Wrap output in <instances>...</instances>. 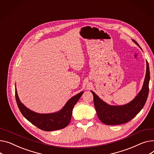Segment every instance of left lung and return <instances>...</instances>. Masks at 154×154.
I'll list each match as a JSON object with an SVG mask.
<instances>
[{
    "instance_id": "left-lung-1",
    "label": "left lung",
    "mask_w": 154,
    "mask_h": 154,
    "mask_svg": "<svg viewBox=\"0 0 154 154\" xmlns=\"http://www.w3.org/2000/svg\"><path fill=\"white\" fill-rule=\"evenodd\" d=\"M134 42L139 46L136 42ZM149 80L150 70L149 63L147 62L146 75L141 91L131 102L123 106L108 105L91 91L94 95L95 108L99 119L107 125H118L126 123L134 118L145 105L149 95Z\"/></svg>"
}]
</instances>
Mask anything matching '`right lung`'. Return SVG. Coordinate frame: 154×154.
Returning a JSON list of instances; mask_svg holds the SVG:
<instances>
[{"label": "right lung", "mask_w": 154, "mask_h": 154, "mask_svg": "<svg viewBox=\"0 0 154 154\" xmlns=\"http://www.w3.org/2000/svg\"><path fill=\"white\" fill-rule=\"evenodd\" d=\"M84 92L71 98L60 111L51 114H39L29 110L20 101L15 89V98L18 107L23 116L31 123L45 131H52L66 128L70 121L72 109Z\"/></svg>", "instance_id": "right-lung-1"}]
</instances>
